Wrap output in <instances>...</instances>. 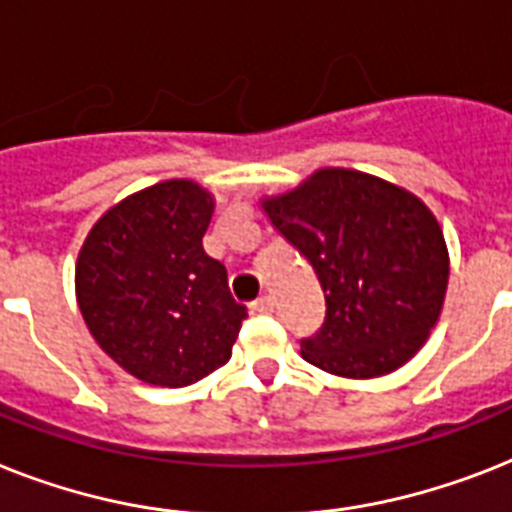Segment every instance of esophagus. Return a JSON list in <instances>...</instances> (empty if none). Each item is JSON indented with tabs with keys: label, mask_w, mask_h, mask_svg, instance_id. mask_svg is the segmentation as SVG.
Here are the masks:
<instances>
[{
	"label": "esophagus",
	"mask_w": 512,
	"mask_h": 512,
	"mask_svg": "<svg viewBox=\"0 0 512 512\" xmlns=\"http://www.w3.org/2000/svg\"><path fill=\"white\" fill-rule=\"evenodd\" d=\"M252 310H255V313H273V297H270V294L257 297L255 302H252Z\"/></svg>",
	"instance_id": "obj_1"
}]
</instances>
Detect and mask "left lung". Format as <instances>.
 Wrapping results in <instances>:
<instances>
[{"instance_id":"obj_1","label":"left lung","mask_w":512,"mask_h":512,"mask_svg":"<svg viewBox=\"0 0 512 512\" xmlns=\"http://www.w3.org/2000/svg\"><path fill=\"white\" fill-rule=\"evenodd\" d=\"M265 213L313 265L326 318L299 342L321 371L373 378L397 371L442 313L450 257L421 199L357 170L326 168L268 199Z\"/></svg>"}]
</instances>
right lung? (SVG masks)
Masks as SVG:
<instances>
[{
	"label": "right lung",
	"mask_w": 512,
	"mask_h": 512,
	"mask_svg": "<svg viewBox=\"0 0 512 512\" xmlns=\"http://www.w3.org/2000/svg\"><path fill=\"white\" fill-rule=\"evenodd\" d=\"M213 197L162 181L107 210L83 242L76 294L107 355L155 386H189L228 363L247 307L202 236Z\"/></svg>",
	"instance_id": "add662e5"
}]
</instances>
